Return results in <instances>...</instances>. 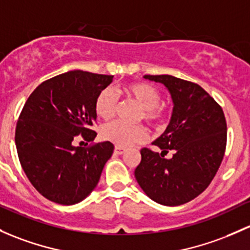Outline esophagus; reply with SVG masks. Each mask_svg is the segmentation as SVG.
Returning <instances> with one entry per match:
<instances>
[{"mask_svg":"<svg viewBox=\"0 0 250 250\" xmlns=\"http://www.w3.org/2000/svg\"><path fill=\"white\" fill-rule=\"evenodd\" d=\"M114 152H115V154H123L125 153V149L123 148H121V147H115V149H114Z\"/></svg>","mask_w":250,"mask_h":250,"instance_id":"esophagus-1","label":"esophagus"}]
</instances>
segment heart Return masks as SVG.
Wrapping results in <instances>:
<instances>
[{"label":"heart","mask_w":250,"mask_h":250,"mask_svg":"<svg viewBox=\"0 0 250 250\" xmlns=\"http://www.w3.org/2000/svg\"><path fill=\"white\" fill-rule=\"evenodd\" d=\"M123 92L129 99L141 107L140 120H145L151 127L160 129L167 122V110L159 104L160 92L158 88L147 83H129L123 86ZM118 99L110 87L104 88L97 94L94 111L103 120H110L117 110ZM101 136L105 141L121 148L132 147L146 140L148 133L144 125H128L122 122H110L101 129Z\"/></svg>","instance_id":"obj_1"}]
</instances>
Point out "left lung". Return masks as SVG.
I'll return each instance as SVG.
<instances>
[{
	"instance_id": "1",
	"label": "left lung",
	"mask_w": 250,
	"mask_h": 250,
	"mask_svg": "<svg viewBox=\"0 0 250 250\" xmlns=\"http://www.w3.org/2000/svg\"><path fill=\"white\" fill-rule=\"evenodd\" d=\"M171 94L173 109L165 132L152 143L162 153L140 151L135 178L146 195L165 206L193 200L209 186L227 147V121L222 106L201 86L172 75H145ZM174 152L170 160L164 156Z\"/></svg>"
}]
</instances>
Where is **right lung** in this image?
I'll use <instances>...</instances> for the list:
<instances>
[{"instance_id":"obj_1","label":"right lung","mask_w":250,"mask_h":250,"mask_svg":"<svg viewBox=\"0 0 250 250\" xmlns=\"http://www.w3.org/2000/svg\"><path fill=\"white\" fill-rule=\"evenodd\" d=\"M112 78L70 70L42 83L23 105L15 129L18 156L30 182L48 200L78 204L98 185L114 145L74 144L80 135L87 143L97 136L94 101Z\"/></svg>"}]
</instances>
